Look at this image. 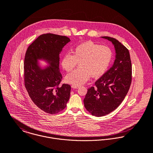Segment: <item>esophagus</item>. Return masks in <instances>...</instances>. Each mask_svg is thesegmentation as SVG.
I'll return each instance as SVG.
<instances>
[{"mask_svg": "<svg viewBox=\"0 0 153 153\" xmlns=\"http://www.w3.org/2000/svg\"><path fill=\"white\" fill-rule=\"evenodd\" d=\"M79 87V85H71V87L72 88H75V89L78 88Z\"/></svg>", "mask_w": 153, "mask_h": 153, "instance_id": "esophagus-1", "label": "esophagus"}]
</instances>
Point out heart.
I'll return each mask as SVG.
<instances>
[{"instance_id": "obj_1", "label": "heart", "mask_w": 153, "mask_h": 153, "mask_svg": "<svg viewBox=\"0 0 153 153\" xmlns=\"http://www.w3.org/2000/svg\"><path fill=\"white\" fill-rule=\"evenodd\" d=\"M112 53L108 47L88 41L78 45L73 55L66 53L62 57L61 65L66 72L71 71L79 62V68L68 74L66 82L80 85L85 84L91 76H102L112 60Z\"/></svg>"}]
</instances>
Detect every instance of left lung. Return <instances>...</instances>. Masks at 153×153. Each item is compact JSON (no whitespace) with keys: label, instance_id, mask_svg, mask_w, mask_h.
<instances>
[{"label":"left lung","instance_id":"1","mask_svg":"<svg viewBox=\"0 0 153 153\" xmlns=\"http://www.w3.org/2000/svg\"><path fill=\"white\" fill-rule=\"evenodd\" d=\"M101 38L112 42L116 55L113 65L95 82V87L88 89L84 100L85 108L96 117L107 115L121 104L128 92L132 79L128 49L115 38Z\"/></svg>","mask_w":153,"mask_h":153}]
</instances>
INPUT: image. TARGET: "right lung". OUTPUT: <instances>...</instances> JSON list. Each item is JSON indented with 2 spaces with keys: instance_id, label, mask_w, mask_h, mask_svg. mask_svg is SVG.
Here are the masks:
<instances>
[{
  "instance_id": "add662e5",
  "label": "right lung",
  "mask_w": 153,
  "mask_h": 153,
  "mask_svg": "<svg viewBox=\"0 0 153 153\" xmlns=\"http://www.w3.org/2000/svg\"><path fill=\"white\" fill-rule=\"evenodd\" d=\"M70 41L65 36L43 34L29 45L25 54V88L34 104L49 114L64 109L70 97L71 86L60 85L62 77L59 68V54ZM38 60H44L49 66L42 68Z\"/></svg>"
}]
</instances>
